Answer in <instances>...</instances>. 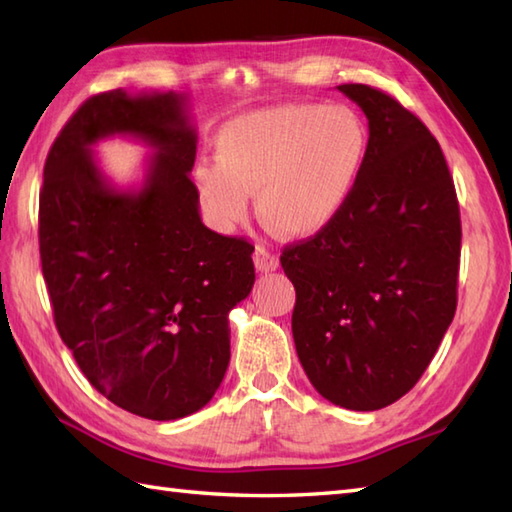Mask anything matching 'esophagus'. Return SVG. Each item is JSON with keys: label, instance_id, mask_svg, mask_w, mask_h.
Instances as JSON below:
<instances>
[{"label": "esophagus", "instance_id": "esophagus-1", "mask_svg": "<svg viewBox=\"0 0 512 512\" xmlns=\"http://www.w3.org/2000/svg\"><path fill=\"white\" fill-rule=\"evenodd\" d=\"M253 262H255V268L259 270V273H273V270L279 268V257L275 253H270V250L264 246L255 248Z\"/></svg>", "mask_w": 512, "mask_h": 512}]
</instances>
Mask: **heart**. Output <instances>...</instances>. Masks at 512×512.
Returning <instances> with one entry per match:
<instances>
[{
    "label": "heart",
    "instance_id": "1",
    "mask_svg": "<svg viewBox=\"0 0 512 512\" xmlns=\"http://www.w3.org/2000/svg\"><path fill=\"white\" fill-rule=\"evenodd\" d=\"M367 158V127L350 107L288 103L222 127L217 162L195 171L200 202L228 228L248 211L279 237L306 239L332 226L352 200Z\"/></svg>",
    "mask_w": 512,
    "mask_h": 512
}]
</instances>
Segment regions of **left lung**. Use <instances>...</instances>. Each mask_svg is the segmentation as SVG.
I'll return each instance as SVG.
<instances>
[{"label": "left lung", "mask_w": 512, "mask_h": 512, "mask_svg": "<svg viewBox=\"0 0 512 512\" xmlns=\"http://www.w3.org/2000/svg\"><path fill=\"white\" fill-rule=\"evenodd\" d=\"M367 116V158L332 226L284 248L297 290L292 336L319 394L352 411L402 398L458 306L460 206L438 140L363 83L336 88Z\"/></svg>", "instance_id": "1"}]
</instances>
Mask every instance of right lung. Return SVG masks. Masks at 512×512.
Listing matches in <instances>:
<instances>
[{
	"label": "right lung",
	"instance_id": "obj_1",
	"mask_svg": "<svg viewBox=\"0 0 512 512\" xmlns=\"http://www.w3.org/2000/svg\"><path fill=\"white\" fill-rule=\"evenodd\" d=\"M187 103L176 92L92 96L54 140L39 195L61 339L96 391L149 420L213 398L231 361L228 312L255 284V248L200 220ZM112 135L155 149L138 190L114 188L98 167L91 147Z\"/></svg>",
	"mask_w": 512,
	"mask_h": 512
}]
</instances>
